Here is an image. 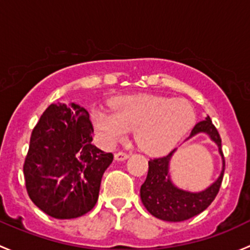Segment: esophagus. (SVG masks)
<instances>
[{
	"mask_svg": "<svg viewBox=\"0 0 250 250\" xmlns=\"http://www.w3.org/2000/svg\"><path fill=\"white\" fill-rule=\"evenodd\" d=\"M115 160H118V161H123V160H126V159L128 158V156H130V154L128 153H126V151H118L117 154H115Z\"/></svg>",
	"mask_w": 250,
	"mask_h": 250,
	"instance_id": "esophagus-1",
	"label": "esophagus"
}]
</instances>
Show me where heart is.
<instances>
[{
    "instance_id": "b5f03b06",
    "label": "heart",
    "mask_w": 250,
    "mask_h": 250,
    "mask_svg": "<svg viewBox=\"0 0 250 250\" xmlns=\"http://www.w3.org/2000/svg\"><path fill=\"white\" fill-rule=\"evenodd\" d=\"M92 123L106 144L119 141L127 130H135L138 146L146 154L160 155L171 150L191 128L195 110L182 99L133 95L117 97L113 112L94 110Z\"/></svg>"
}]
</instances>
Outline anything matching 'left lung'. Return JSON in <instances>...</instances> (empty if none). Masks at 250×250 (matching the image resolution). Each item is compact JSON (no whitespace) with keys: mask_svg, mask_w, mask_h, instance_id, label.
Here are the masks:
<instances>
[{"mask_svg":"<svg viewBox=\"0 0 250 250\" xmlns=\"http://www.w3.org/2000/svg\"><path fill=\"white\" fill-rule=\"evenodd\" d=\"M205 132L218 144L219 153L223 156L224 168L220 177L209 188L201 192H189L178 189L172 184L168 173V164L176 151L172 150L168 155L150 159L146 182L141 187V199L144 207L154 217L166 221H184L203 212L214 201L223 182L225 171V159L221 151V138L217 127L213 125L209 117L197 123L191 130L189 138Z\"/></svg>","mask_w":250,"mask_h":250,"instance_id":"left-lung-1","label":"left lung"}]
</instances>
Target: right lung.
Instances as JSON below:
<instances>
[{
	"label": "right lung",
	"instance_id": "obj_1",
	"mask_svg": "<svg viewBox=\"0 0 250 250\" xmlns=\"http://www.w3.org/2000/svg\"><path fill=\"white\" fill-rule=\"evenodd\" d=\"M89 113L78 104H51L33 127L24 163L31 201L56 219L82 217L94 208L113 154L92 144Z\"/></svg>",
	"mask_w": 250,
	"mask_h": 250
}]
</instances>
